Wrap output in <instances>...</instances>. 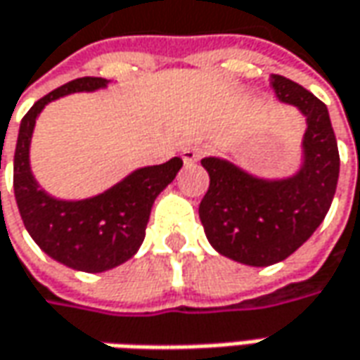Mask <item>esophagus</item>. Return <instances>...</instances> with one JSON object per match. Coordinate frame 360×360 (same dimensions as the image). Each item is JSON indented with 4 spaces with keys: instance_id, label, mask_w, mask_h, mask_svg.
Listing matches in <instances>:
<instances>
[{
    "instance_id": "34e87169",
    "label": "esophagus",
    "mask_w": 360,
    "mask_h": 360,
    "mask_svg": "<svg viewBox=\"0 0 360 360\" xmlns=\"http://www.w3.org/2000/svg\"><path fill=\"white\" fill-rule=\"evenodd\" d=\"M202 154H204L202 146H188L182 150V160H184V164H194L202 158Z\"/></svg>"
}]
</instances>
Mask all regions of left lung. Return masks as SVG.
Segmentation results:
<instances>
[{"instance_id": "8db88e82", "label": "left lung", "mask_w": 360, "mask_h": 360, "mask_svg": "<svg viewBox=\"0 0 360 360\" xmlns=\"http://www.w3.org/2000/svg\"><path fill=\"white\" fill-rule=\"evenodd\" d=\"M270 86L307 120L298 172L266 180L229 160L202 158L210 176L198 208L206 238L216 252L248 266L276 264L309 240L339 182V148L326 105L288 77L274 74Z\"/></svg>"}]
</instances>
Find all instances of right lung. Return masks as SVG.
Listing matches in <instances>:
<instances>
[{"instance_id":"1","label":"right lung","mask_w":360,"mask_h":360,"mask_svg":"<svg viewBox=\"0 0 360 360\" xmlns=\"http://www.w3.org/2000/svg\"><path fill=\"white\" fill-rule=\"evenodd\" d=\"M105 86L104 77H77L37 100L21 120L13 156V192L23 226L46 255L82 272L116 269L138 252L152 204L182 168L178 156L158 166L138 168L102 194L84 200H60L39 188L30 166L37 116L58 98Z\"/></svg>"}]
</instances>
